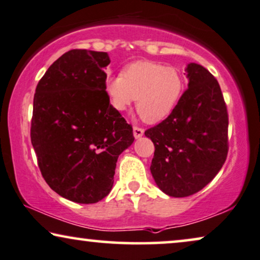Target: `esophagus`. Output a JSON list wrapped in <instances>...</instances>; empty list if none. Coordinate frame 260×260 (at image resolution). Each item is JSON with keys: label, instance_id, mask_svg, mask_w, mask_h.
Here are the masks:
<instances>
[{"label": "esophagus", "instance_id": "1", "mask_svg": "<svg viewBox=\"0 0 260 260\" xmlns=\"http://www.w3.org/2000/svg\"><path fill=\"white\" fill-rule=\"evenodd\" d=\"M133 134H134V137H136L137 139H138V138H140L144 134V129L141 127L134 126L133 127Z\"/></svg>", "mask_w": 260, "mask_h": 260}]
</instances>
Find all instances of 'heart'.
Segmentation results:
<instances>
[{"label": "heart", "mask_w": 260, "mask_h": 260, "mask_svg": "<svg viewBox=\"0 0 260 260\" xmlns=\"http://www.w3.org/2000/svg\"><path fill=\"white\" fill-rule=\"evenodd\" d=\"M182 77L177 69L152 61H136L122 75L110 76L106 91L110 105L119 112L137 99V110L147 122H157L172 112L181 98Z\"/></svg>", "instance_id": "1"}]
</instances>
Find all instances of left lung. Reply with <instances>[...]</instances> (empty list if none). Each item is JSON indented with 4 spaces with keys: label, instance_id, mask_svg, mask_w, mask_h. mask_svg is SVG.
<instances>
[{
    "label": "left lung",
    "instance_id": "obj_1",
    "mask_svg": "<svg viewBox=\"0 0 260 260\" xmlns=\"http://www.w3.org/2000/svg\"><path fill=\"white\" fill-rule=\"evenodd\" d=\"M186 72L188 89L170 115L145 132L154 144L151 174L172 197L205 188L228 153V113L219 83L199 64H189Z\"/></svg>",
    "mask_w": 260,
    "mask_h": 260
}]
</instances>
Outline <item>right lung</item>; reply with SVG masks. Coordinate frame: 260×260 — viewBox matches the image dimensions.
Wrapping results in <instances>:
<instances>
[{"label": "right lung", "mask_w": 260, "mask_h": 260, "mask_svg": "<svg viewBox=\"0 0 260 260\" xmlns=\"http://www.w3.org/2000/svg\"><path fill=\"white\" fill-rule=\"evenodd\" d=\"M107 52L71 50L38 83L30 140L50 188L72 202L96 203L112 190L133 128L110 105Z\"/></svg>", "instance_id": "obj_1"}]
</instances>
